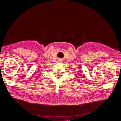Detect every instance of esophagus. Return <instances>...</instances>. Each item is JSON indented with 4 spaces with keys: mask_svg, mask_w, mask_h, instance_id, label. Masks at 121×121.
<instances>
[{
    "mask_svg": "<svg viewBox=\"0 0 121 121\" xmlns=\"http://www.w3.org/2000/svg\"><path fill=\"white\" fill-rule=\"evenodd\" d=\"M58 63H62V61H63V60H58Z\"/></svg>",
    "mask_w": 121,
    "mask_h": 121,
    "instance_id": "34e87169",
    "label": "esophagus"
}]
</instances>
